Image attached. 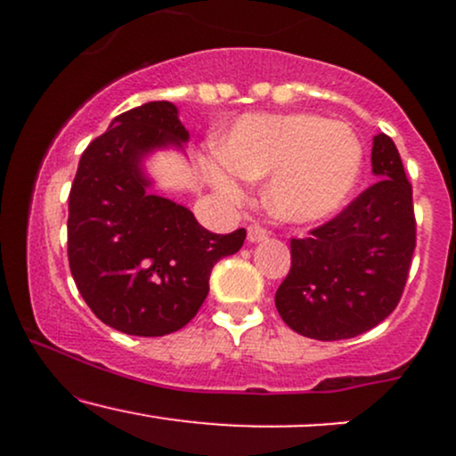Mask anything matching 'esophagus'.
Segmentation results:
<instances>
[{"mask_svg": "<svg viewBox=\"0 0 456 456\" xmlns=\"http://www.w3.org/2000/svg\"><path fill=\"white\" fill-rule=\"evenodd\" d=\"M264 240H268V232H265L264 227H259V224H250V227H248V242L257 244V242H264Z\"/></svg>", "mask_w": 456, "mask_h": 456, "instance_id": "1", "label": "esophagus"}]
</instances>
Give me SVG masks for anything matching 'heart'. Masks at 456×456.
Returning <instances> with one entry per match:
<instances>
[{
    "instance_id": "1",
    "label": "heart",
    "mask_w": 456,
    "mask_h": 456,
    "mask_svg": "<svg viewBox=\"0 0 456 456\" xmlns=\"http://www.w3.org/2000/svg\"><path fill=\"white\" fill-rule=\"evenodd\" d=\"M221 160L246 180H265V203L282 223L311 224L334 216L352 197L364 151L347 124L319 115H246L221 141ZM212 182L238 197L235 180L212 167Z\"/></svg>"
}]
</instances>
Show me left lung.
Segmentation results:
<instances>
[{
	"label": "left lung",
	"instance_id": "1",
	"mask_svg": "<svg viewBox=\"0 0 456 456\" xmlns=\"http://www.w3.org/2000/svg\"><path fill=\"white\" fill-rule=\"evenodd\" d=\"M373 186L332 221L291 238V268L276 289V311L317 341L354 338L399 305L416 248L411 184L395 141L373 139Z\"/></svg>",
	"mask_w": 456,
	"mask_h": 456
}]
</instances>
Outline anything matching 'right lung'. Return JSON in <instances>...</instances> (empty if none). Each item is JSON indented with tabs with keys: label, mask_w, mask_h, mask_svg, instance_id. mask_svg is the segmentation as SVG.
<instances>
[{
	"label": "right lung",
	"mask_w": 456,
	"mask_h": 456,
	"mask_svg": "<svg viewBox=\"0 0 456 456\" xmlns=\"http://www.w3.org/2000/svg\"><path fill=\"white\" fill-rule=\"evenodd\" d=\"M186 141L175 104L130 109L83 151L68 197V261L78 294L102 323L133 337L184 328L210 291L214 264L246 238L244 229L208 232L188 208L150 191L143 156Z\"/></svg>",
	"instance_id": "add662e5"
}]
</instances>
